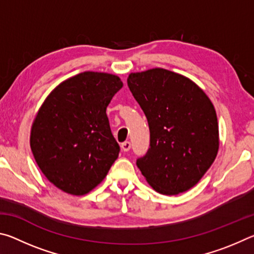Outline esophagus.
I'll return each instance as SVG.
<instances>
[{
  "mask_svg": "<svg viewBox=\"0 0 254 254\" xmlns=\"http://www.w3.org/2000/svg\"><path fill=\"white\" fill-rule=\"evenodd\" d=\"M121 148H122V150L123 151H128V150L131 149V143L128 142V141H126V142H123L122 144H121Z\"/></svg>",
  "mask_w": 254,
  "mask_h": 254,
  "instance_id": "obj_1",
  "label": "esophagus"
}]
</instances>
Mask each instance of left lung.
Returning a JSON list of instances; mask_svg holds the SVG:
<instances>
[{
  "label": "left lung",
  "mask_w": 254,
  "mask_h": 254,
  "mask_svg": "<svg viewBox=\"0 0 254 254\" xmlns=\"http://www.w3.org/2000/svg\"><path fill=\"white\" fill-rule=\"evenodd\" d=\"M127 86L150 130V148L136 160L141 174L162 195L194 187L220 147L213 103L194 81L163 68L131 72Z\"/></svg>",
  "instance_id": "obj_1"
}]
</instances>
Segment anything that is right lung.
Here are the masks:
<instances>
[{
	"instance_id": "add662e5",
	"label": "right lung",
	"mask_w": 254,
	"mask_h": 254,
	"mask_svg": "<svg viewBox=\"0 0 254 254\" xmlns=\"http://www.w3.org/2000/svg\"><path fill=\"white\" fill-rule=\"evenodd\" d=\"M122 86L117 75L84 71L60 83L42 103L30 147L42 174L60 190L87 194L118 159L106 107Z\"/></svg>"
}]
</instances>
